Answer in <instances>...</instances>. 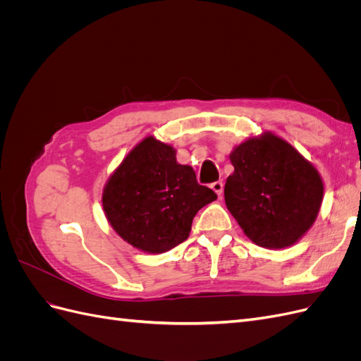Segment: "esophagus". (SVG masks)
<instances>
[{"instance_id": "esophagus-1", "label": "esophagus", "mask_w": 361, "mask_h": 361, "mask_svg": "<svg viewBox=\"0 0 361 361\" xmlns=\"http://www.w3.org/2000/svg\"><path fill=\"white\" fill-rule=\"evenodd\" d=\"M211 188H212L218 195H221V192H223V183H221V182H214V183H211Z\"/></svg>"}]
</instances>
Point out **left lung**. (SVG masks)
Wrapping results in <instances>:
<instances>
[{"label": "left lung", "mask_w": 361, "mask_h": 361, "mask_svg": "<svg viewBox=\"0 0 361 361\" xmlns=\"http://www.w3.org/2000/svg\"><path fill=\"white\" fill-rule=\"evenodd\" d=\"M235 171L224 200L244 233L264 248H286L313 226L324 182L312 162L272 133L251 137L231 154Z\"/></svg>", "instance_id": "obj_1"}]
</instances>
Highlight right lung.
Segmentation results:
<instances>
[{"label": "right lung", "mask_w": 361, "mask_h": 361, "mask_svg": "<svg viewBox=\"0 0 361 361\" xmlns=\"http://www.w3.org/2000/svg\"><path fill=\"white\" fill-rule=\"evenodd\" d=\"M216 194L199 185L176 150L146 137L105 183L102 206L117 235L145 253H166L190 236L192 218Z\"/></svg>", "instance_id": "right-lung-1"}]
</instances>
